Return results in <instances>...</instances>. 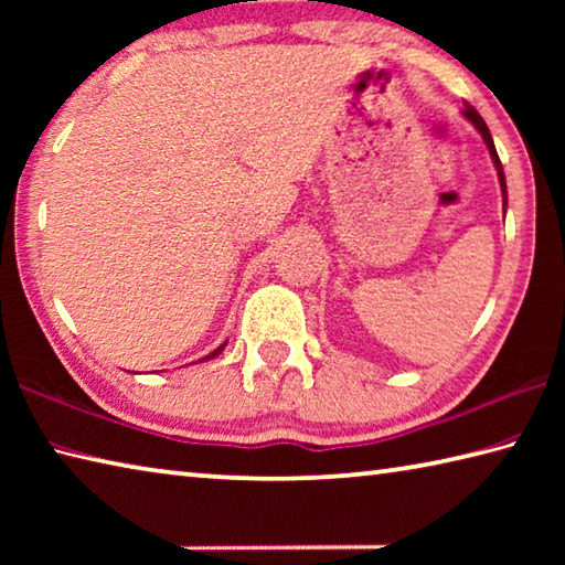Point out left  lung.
I'll list each match as a JSON object with an SVG mask.
<instances>
[{
    "label": "left lung",
    "mask_w": 565,
    "mask_h": 565,
    "mask_svg": "<svg viewBox=\"0 0 565 565\" xmlns=\"http://www.w3.org/2000/svg\"><path fill=\"white\" fill-rule=\"evenodd\" d=\"M463 117L473 124V127L481 131V137H483V141H486V147H489V151H491V159H493V167H495V171H499V181H501V191H503V206H505V177H503V167H501V159H499V154H495V147H493V139H491V131H489V127H486V121L481 119V114H478L471 104H466V109H463Z\"/></svg>",
    "instance_id": "1"
}]
</instances>
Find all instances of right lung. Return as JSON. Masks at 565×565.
Wrapping results in <instances>:
<instances>
[{
  "label": "right lung",
  "instance_id": "1",
  "mask_svg": "<svg viewBox=\"0 0 565 565\" xmlns=\"http://www.w3.org/2000/svg\"><path fill=\"white\" fill-rule=\"evenodd\" d=\"M224 347H226V341L222 343V347H216L212 353H206V356L204 359H199V361H209V359H214V356H218V353H222L224 351Z\"/></svg>",
  "mask_w": 565,
  "mask_h": 565
}]
</instances>
